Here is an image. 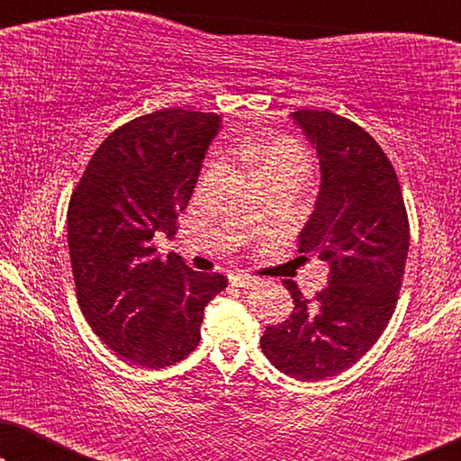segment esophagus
Returning a JSON list of instances; mask_svg holds the SVG:
<instances>
[{"label": "esophagus", "instance_id": "obj_1", "mask_svg": "<svg viewBox=\"0 0 461 461\" xmlns=\"http://www.w3.org/2000/svg\"><path fill=\"white\" fill-rule=\"evenodd\" d=\"M229 281H230V285H235V287H241V289H249V287H254L256 283H258L256 276L241 275V273H232V275L229 276Z\"/></svg>", "mask_w": 461, "mask_h": 461}]
</instances>
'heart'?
I'll return each instance as SVG.
<instances>
[{
	"instance_id": "heart-1",
	"label": "heart",
	"mask_w": 461,
	"mask_h": 461,
	"mask_svg": "<svg viewBox=\"0 0 461 461\" xmlns=\"http://www.w3.org/2000/svg\"><path fill=\"white\" fill-rule=\"evenodd\" d=\"M258 176H294L304 180L311 172V157L298 142L279 138L251 157Z\"/></svg>"
}]
</instances>
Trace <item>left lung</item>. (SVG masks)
<instances>
[{"instance_id": "obj_1", "label": "left lung", "mask_w": 461, "mask_h": 461, "mask_svg": "<svg viewBox=\"0 0 461 461\" xmlns=\"http://www.w3.org/2000/svg\"><path fill=\"white\" fill-rule=\"evenodd\" d=\"M317 150L321 185L298 235L300 254L330 264V285L306 300L294 281L287 321L268 325L262 352L285 375L319 382L342 374L393 317L409 251V220L393 163L374 138L331 111L289 115Z\"/></svg>"}]
</instances>
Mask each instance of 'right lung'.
<instances>
[{
	"label": "right lung",
	"instance_id": "add662e5",
	"mask_svg": "<svg viewBox=\"0 0 461 461\" xmlns=\"http://www.w3.org/2000/svg\"><path fill=\"white\" fill-rule=\"evenodd\" d=\"M216 113L163 109L113 131L71 194L68 254L81 312L119 357L161 369L191 355L203 311L226 287L180 256L161 260L155 232L176 235L207 149Z\"/></svg>",
	"mask_w": 461,
	"mask_h": 461
}]
</instances>
